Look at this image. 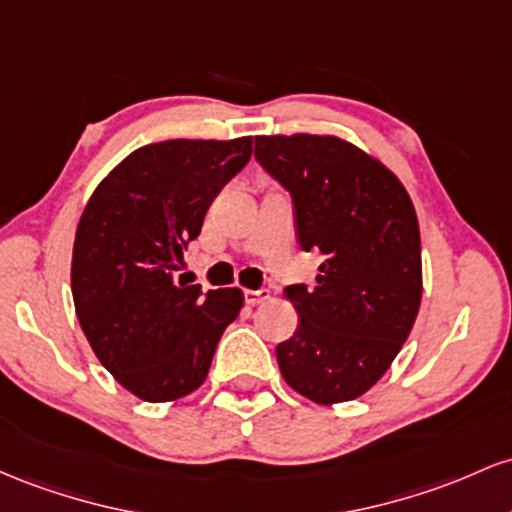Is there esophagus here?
<instances>
[{
  "label": "esophagus",
  "mask_w": 512,
  "mask_h": 512,
  "mask_svg": "<svg viewBox=\"0 0 512 512\" xmlns=\"http://www.w3.org/2000/svg\"><path fill=\"white\" fill-rule=\"evenodd\" d=\"M271 297V292L268 290H246L244 292V300L246 304H251V307H256V304H263Z\"/></svg>",
  "instance_id": "34e87169"
}]
</instances>
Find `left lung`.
Listing matches in <instances>:
<instances>
[{
  "mask_svg": "<svg viewBox=\"0 0 512 512\" xmlns=\"http://www.w3.org/2000/svg\"><path fill=\"white\" fill-rule=\"evenodd\" d=\"M256 159L292 195L297 241L319 249L317 285H287L300 314L280 372L314 404L365 394L389 370L421 307V234L392 171L333 135H258Z\"/></svg>",
  "mask_w": 512,
  "mask_h": 512,
  "instance_id": "8db88e82",
  "label": "left lung"
}]
</instances>
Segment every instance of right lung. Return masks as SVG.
Listing matches in <instances>:
<instances>
[{
  "label": "right lung",
  "instance_id": "add662e5",
  "mask_svg": "<svg viewBox=\"0 0 512 512\" xmlns=\"http://www.w3.org/2000/svg\"><path fill=\"white\" fill-rule=\"evenodd\" d=\"M251 140H166L120 162L91 193L72 251V297L96 358L137 399L162 404L208 377L239 287L174 280L217 193L251 159Z\"/></svg>",
  "mask_w": 512,
  "mask_h": 512
}]
</instances>
